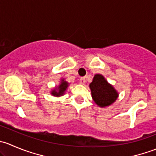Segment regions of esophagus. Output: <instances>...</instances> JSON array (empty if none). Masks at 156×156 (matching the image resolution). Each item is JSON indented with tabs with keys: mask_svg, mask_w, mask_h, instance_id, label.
I'll return each instance as SVG.
<instances>
[{
	"mask_svg": "<svg viewBox=\"0 0 156 156\" xmlns=\"http://www.w3.org/2000/svg\"><path fill=\"white\" fill-rule=\"evenodd\" d=\"M86 81H86L85 78H81V79H80V82H81V84H83V85H84V84H85Z\"/></svg>",
	"mask_w": 156,
	"mask_h": 156,
	"instance_id": "34e87169",
	"label": "esophagus"
}]
</instances>
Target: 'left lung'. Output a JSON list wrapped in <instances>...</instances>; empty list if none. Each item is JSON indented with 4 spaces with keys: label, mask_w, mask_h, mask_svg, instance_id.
Segmentation results:
<instances>
[{
    "label": "left lung",
    "mask_w": 156,
    "mask_h": 156,
    "mask_svg": "<svg viewBox=\"0 0 156 156\" xmlns=\"http://www.w3.org/2000/svg\"><path fill=\"white\" fill-rule=\"evenodd\" d=\"M89 86L93 100L100 107L110 106L119 97L117 90L100 74L94 75L93 81Z\"/></svg>",
    "instance_id": "8db88e82"
}]
</instances>
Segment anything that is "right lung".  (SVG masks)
Listing matches in <instances>:
<instances>
[{"label":"right lung","instance_id":"right-lung-1","mask_svg":"<svg viewBox=\"0 0 156 156\" xmlns=\"http://www.w3.org/2000/svg\"><path fill=\"white\" fill-rule=\"evenodd\" d=\"M69 86V83L66 81L64 79L61 80L60 84L57 87L51 91V94L54 97H60L65 94V91L66 90L67 87Z\"/></svg>","mask_w":156,"mask_h":156}]
</instances>
